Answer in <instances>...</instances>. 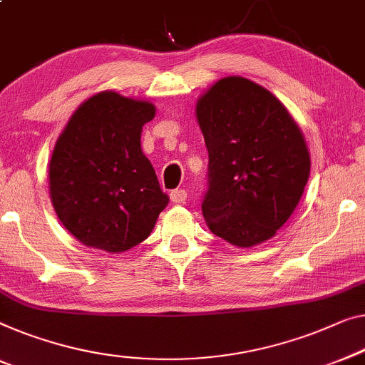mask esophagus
I'll return each mask as SVG.
<instances>
[{
    "label": "esophagus",
    "instance_id": "34e87169",
    "mask_svg": "<svg viewBox=\"0 0 365 365\" xmlns=\"http://www.w3.org/2000/svg\"><path fill=\"white\" fill-rule=\"evenodd\" d=\"M170 197L174 204H182L187 197V192L184 191V189H176V191H171Z\"/></svg>",
    "mask_w": 365,
    "mask_h": 365
}]
</instances>
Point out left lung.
<instances>
[{"instance_id": "obj_1", "label": "left lung", "mask_w": 365, "mask_h": 365, "mask_svg": "<svg viewBox=\"0 0 365 365\" xmlns=\"http://www.w3.org/2000/svg\"><path fill=\"white\" fill-rule=\"evenodd\" d=\"M209 153L202 215L235 247L277 234L297 209L309 178V151L279 100L245 77L220 78L195 105Z\"/></svg>"}]
</instances>
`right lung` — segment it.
<instances>
[{"label": "right lung", "mask_w": 365, "mask_h": 365, "mask_svg": "<svg viewBox=\"0 0 365 365\" xmlns=\"http://www.w3.org/2000/svg\"><path fill=\"white\" fill-rule=\"evenodd\" d=\"M155 113L151 102L105 91L86 100L57 138L51 202L83 245L128 250L148 239L170 202L141 151V130Z\"/></svg>", "instance_id": "right-lung-1"}]
</instances>
